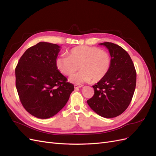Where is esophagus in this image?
I'll use <instances>...</instances> for the list:
<instances>
[{"mask_svg": "<svg viewBox=\"0 0 156 156\" xmlns=\"http://www.w3.org/2000/svg\"><path fill=\"white\" fill-rule=\"evenodd\" d=\"M83 84H75L74 85V87H75V89H77V88H81V87H83Z\"/></svg>", "mask_w": 156, "mask_h": 156, "instance_id": "1", "label": "esophagus"}]
</instances>
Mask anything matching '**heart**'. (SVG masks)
Wrapping results in <instances>:
<instances>
[{
	"instance_id": "obj_1",
	"label": "heart",
	"mask_w": 156,
	"mask_h": 156,
	"mask_svg": "<svg viewBox=\"0 0 156 156\" xmlns=\"http://www.w3.org/2000/svg\"><path fill=\"white\" fill-rule=\"evenodd\" d=\"M111 56L106 51L97 47L79 45L68 51V56H60L56 59V67L66 76H69L78 69L81 70L69 78L71 83L82 84L98 82L104 78L111 67Z\"/></svg>"
}]
</instances>
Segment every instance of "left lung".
I'll use <instances>...</instances> for the list:
<instances>
[{
    "label": "left lung",
    "mask_w": 156,
    "mask_h": 156,
    "mask_svg": "<svg viewBox=\"0 0 156 156\" xmlns=\"http://www.w3.org/2000/svg\"><path fill=\"white\" fill-rule=\"evenodd\" d=\"M100 44L109 51L111 67L105 77L92 86L94 94L87 103L98 115L109 119L119 116L128 107L135 92L136 73L130 56L123 48L111 42Z\"/></svg>",
    "instance_id": "left-lung-1"
}]
</instances>
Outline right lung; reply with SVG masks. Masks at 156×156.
I'll return each mask as SVG.
<instances>
[{
  "label": "right lung",
  "mask_w": 156,
  "mask_h": 156,
  "mask_svg": "<svg viewBox=\"0 0 156 156\" xmlns=\"http://www.w3.org/2000/svg\"><path fill=\"white\" fill-rule=\"evenodd\" d=\"M60 47L40 42L21 56L16 68V86L21 104L30 115L49 119L66 104L73 84L56 67Z\"/></svg>",
  "instance_id": "1"
}]
</instances>
